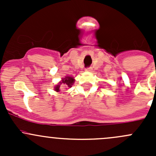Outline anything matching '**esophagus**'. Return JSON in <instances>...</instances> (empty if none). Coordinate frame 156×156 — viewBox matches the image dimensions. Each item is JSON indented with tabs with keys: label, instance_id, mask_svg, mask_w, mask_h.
<instances>
[{
	"label": "esophagus",
	"instance_id": "esophagus-1",
	"mask_svg": "<svg viewBox=\"0 0 156 156\" xmlns=\"http://www.w3.org/2000/svg\"><path fill=\"white\" fill-rule=\"evenodd\" d=\"M85 70L87 71V72H91L92 71V68H86Z\"/></svg>",
	"mask_w": 156,
	"mask_h": 156
}]
</instances>
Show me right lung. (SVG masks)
<instances>
[{
	"instance_id": "right-lung-1",
	"label": "right lung",
	"mask_w": 156,
	"mask_h": 156,
	"mask_svg": "<svg viewBox=\"0 0 156 156\" xmlns=\"http://www.w3.org/2000/svg\"><path fill=\"white\" fill-rule=\"evenodd\" d=\"M74 81H75V79H74L73 78H72V77H66L65 78H63L62 79V81L60 82V84H64V86L65 87H72V85L73 84ZM59 84H58V85H56V87H55V90L56 91H59Z\"/></svg>"
}]
</instances>
